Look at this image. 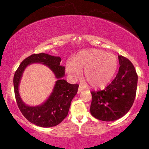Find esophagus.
Segmentation results:
<instances>
[{
	"label": "esophagus",
	"mask_w": 149,
	"mask_h": 149,
	"mask_svg": "<svg viewBox=\"0 0 149 149\" xmlns=\"http://www.w3.org/2000/svg\"><path fill=\"white\" fill-rule=\"evenodd\" d=\"M84 90V88L82 87L81 86H80V85H79V88H78V93H81V91H83Z\"/></svg>",
	"instance_id": "esophagus-1"
}]
</instances>
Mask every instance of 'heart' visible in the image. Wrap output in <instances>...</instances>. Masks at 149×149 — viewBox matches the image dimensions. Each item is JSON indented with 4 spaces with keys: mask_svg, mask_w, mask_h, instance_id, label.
<instances>
[{
    "mask_svg": "<svg viewBox=\"0 0 149 149\" xmlns=\"http://www.w3.org/2000/svg\"><path fill=\"white\" fill-rule=\"evenodd\" d=\"M117 68L118 60L114 54L97 49L80 52L65 65L66 72L73 79H78L84 70L85 79L96 89L107 86Z\"/></svg>",
    "mask_w": 149,
    "mask_h": 149,
    "instance_id": "1",
    "label": "heart"
}]
</instances>
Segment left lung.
<instances>
[{
    "instance_id": "1",
    "label": "left lung",
    "mask_w": 149,
    "mask_h": 149,
    "mask_svg": "<svg viewBox=\"0 0 149 149\" xmlns=\"http://www.w3.org/2000/svg\"><path fill=\"white\" fill-rule=\"evenodd\" d=\"M120 68L112 83L100 91H92L91 114L98 120L110 122L123 117L134 102L138 76L132 62L118 56Z\"/></svg>"
}]
</instances>
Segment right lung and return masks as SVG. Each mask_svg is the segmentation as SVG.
<instances>
[{
	"label": "right lung",
	"instance_id": "right-lung-1",
	"mask_svg": "<svg viewBox=\"0 0 149 149\" xmlns=\"http://www.w3.org/2000/svg\"><path fill=\"white\" fill-rule=\"evenodd\" d=\"M61 58L45 53L33 54L26 58L19 65L14 76V88L17 104L22 114L33 124L42 127L56 126L61 123L68 114L70 104L77 94L78 84H70L62 77L65 75V67L60 65ZM33 63H41L52 70L57 81L48 99L42 105L29 107L20 97L19 85L25 68Z\"/></svg>",
	"mask_w": 149,
	"mask_h": 149
}]
</instances>
